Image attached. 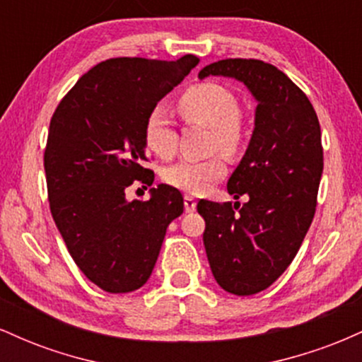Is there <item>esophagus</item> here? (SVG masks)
<instances>
[{
	"label": "esophagus",
	"instance_id": "obj_1",
	"mask_svg": "<svg viewBox=\"0 0 362 362\" xmlns=\"http://www.w3.org/2000/svg\"><path fill=\"white\" fill-rule=\"evenodd\" d=\"M184 204H185V211H187V213H194L195 206H197V202H195V199L192 197V195L185 194V195H184Z\"/></svg>",
	"mask_w": 362,
	"mask_h": 362
}]
</instances>
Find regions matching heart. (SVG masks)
<instances>
[{"label":"heart","instance_id":"1","mask_svg":"<svg viewBox=\"0 0 362 362\" xmlns=\"http://www.w3.org/2000/svg\"><path fill=\"white\" fill-rule=\"evenodd\" d=\"M178 114L185 122L211 127V148L226 155H238L245 143V127L236 95L219 83H197L187 88L177 102ZM144 144L153 155L168 160L175 155L178 134L167 112L160 107L149 112L144 122ZM226 173V160L216 153L202 160H180L163 170L161 177L168 185L197 194Z\"/></svg>","mask_w":362,"mask_h":362}]
</instances>
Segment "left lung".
Listing matches in <instances>:
<instances>
[{
  "instance_id": "8db88e82",
  "label": "left lung",
  "mask_w": 362,
  "mask_h": 362,
  "mask_svg": "<svg viewBox=\"0 0 362 362\" xmlns=\"http://www.w3.org/2000/svg\"><path fill=\"white\" fill-rule=\"evenodd\" d=\"M245 83L257 100L247 153L228 180L240 202H197L216 282L236 296L267 289L300 250L317 209L323 170L322 131L313 105L281 69L259 59H223L199 78Z\"/></svg>"
}]
</instances>
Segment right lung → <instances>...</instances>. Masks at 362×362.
Wrapping results in <instances>:
<instances>
[{
	"instance_id": "1",
	"label": "right lung",
	"mask_w": 362,
	"mask_h": 362,
	"mask_svg": "<svg viewBox=\"0 0 362 362\" xmlns=\"http://www.w3.org/2000/svg\"><path fill=\"white\" fill-rule=\"evenodd\" d=\"M199 57L177 61L115 57L93 66L51 119L44 153L49 206L74 264L107 293H131L151 276L168 224L184 213L175 187L148 201L126 189L151 185L144 122Z\"/></svg>"
}]
</instances>
